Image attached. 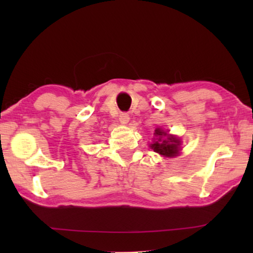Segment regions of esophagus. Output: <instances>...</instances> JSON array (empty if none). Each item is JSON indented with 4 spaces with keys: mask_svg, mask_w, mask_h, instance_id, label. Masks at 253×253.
I'll list each match as a JSON object with an SVG mask.
<instances>
[{
    "mask_svg": "<svg viewBox=\"0 0 253 253\" xmlns=\"http://www.w3.org/2000/svg\"><path fill=\"white\" fill-rule=\"evenodd\" d=\"M119 122L124 124V125H126V124L129 122V116H128V114H126V113L119 114Z\"/></svg>",
    "mask_w": 253,
    "mask_h": 253,
    "instance_id": "obj_1",
    "label": "esophagus"
}]
</instances>
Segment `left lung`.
Masks as SVG:
<instances>
[{
    "label": "left lung",
    "mask_w": 253,
    "mask_h": 253,
    "mask_svg": "<svg viewBox=\"0 0 253 253\" xmlns=\"http://www.w3.org/2000/svg\"><path fill=\"white\" fill-rule=\"evenodd\" d=\"M155 136H157V140L151 144L154 152L161 154L163 156H175L179 151V140L173 136H168L165 131L160 128L155 130Z\"/></svg>",
    "instance_id": "8db88e82"
}]
</instances>
